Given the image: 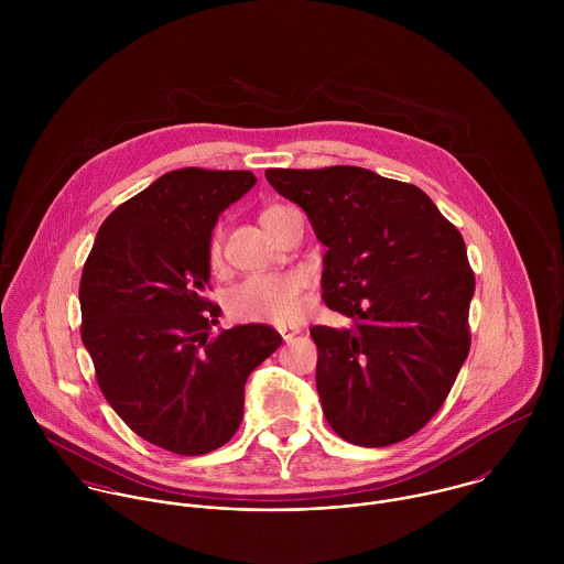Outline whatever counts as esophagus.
<instances>
[{
	"label": "esophagus",
	"instance_id": "1",
	"mask_svg": "<svg viewBox=\"0 0 564 564\" xmlns=\"http://www.w3.org/2000/svg\"><path fill=\"white\" fill-rule=\"evenodd\" d=\"M278 329H280L282 338H284L286 343H291V340L295 338V334H300V327H297V325H282V327H278Z\"/></svg>",
	"mask_w": 564,
	"mask_h": 564
}]
</instances>
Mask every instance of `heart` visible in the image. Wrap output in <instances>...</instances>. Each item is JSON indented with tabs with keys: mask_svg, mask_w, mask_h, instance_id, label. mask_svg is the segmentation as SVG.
Instances as JSON below:
<instances>
[{
	"mask_svg": "<svg viewBox=\"0 0 564 564\" xmlns=\"http://www.w3.org/2000/svg\"><path fill=\"white\" fill-rule=\"evenodd\" d=\"M284 206H269L260 215L264 230ZM208 260H221V235L208 242ZM304 280L297 273H258L237 284L228 295V313L242 322H293L304 308Z\"/></svg>",
	"mask_w": 564,
	"mask_h": 564,
	"instance_id": "b5f03b06",
	"label": "heart"
}]
</instances>
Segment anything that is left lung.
Here are the masks:
<instances>
[{"label":"left lung","instance_id":"1","mask_svg":"<svg viewBox=\"0 0 564 564\" xmlns=\"http://www.w3.org/2000/svg\"><path fill=\"white\" fill-rule=\"evenodd\" d=\"M264 175L308 215L327 247L323 302L351 319L311 329L327 423L354 445L400 443L443 405L471 347L476 278L460 232L419 186L362 166Z\"/></svg>","mask_w":564,"mask_h":564}]
</instances>
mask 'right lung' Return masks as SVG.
<instances>
[{"mask_svg": "<svg viewBox=\"0 0 564 564\" xmlns=\"http://www.w3.org/2000/svg\"><path fill=\"white\" fill-rule=\"evenodd\" d=\"M253 184L251 171H169L108 215L82 269V343L106 402L180 456L235 436L249 373L282 343L264 323L210 336L208 242Z\"/></svg>", "mask_w": 564, "mask_h": 564, "instance_id": "1", "label": "right lung"}]
</instances>
